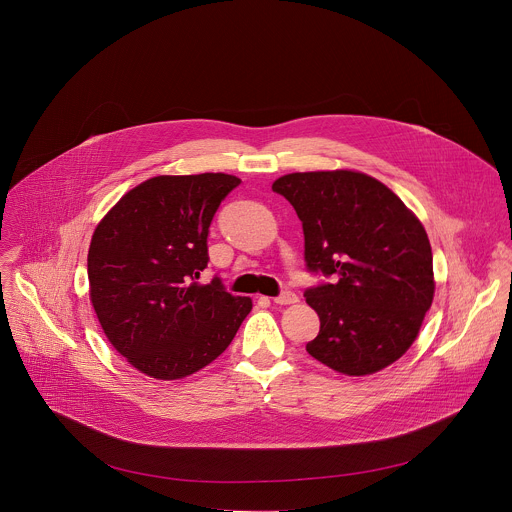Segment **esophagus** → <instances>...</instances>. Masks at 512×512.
<instances>
[{
  "instance_id": "34e87169",
  "label": "esophagus",
  "mask_w": 512,
  "mask_h": 512,
  "mask_svg": "<svg viewBox=\"0 0 512 512\" xmlns=\"http://www.w3.org/2000/svg\"><path fill=\"white\" fill-rule=\"evenodd\" d=\"M277 305H293V303H297L299 301V297H297V293H293V291H283L279 297H275L273 299Z\"/></svg>"
}]
</instances>
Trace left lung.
<instances>
[{
    "label": "left lung",
    "mask_w": 512,
    "mask_h": 512,
    "mask_svg": "<svg viewBox=\"0 0 512 512\" xmlns=\"http://www.w3.org/2000/svg\"><path fill=\"white\" fill-rule=\"evenodd\" d=\"M273 191L303 223L307 269L333 279L305 291L321 321L307 353L351 377L401 359L435 295L421 221L387 185L359 171L289 173Z\"/></svg>",
    "instance_id": "8db88e82"
}]
</instances>
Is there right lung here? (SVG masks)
<instances>
[{
	"mask_svg": "<svg viewBox=\"0 0 512 512\" xmlns=\"http://www.w3.org/2000/svg\"><path fill=\"white\" fill-rule=\"evenodd\" d=\"M235 175H159L101 219L87 253L89 295L109 343L137 371L173 381L215 361L253 303L219 277L199 285L207 235Z\"/></svg>",
	"mask_w": 512,
	"mask_h": 512,
	"instance_id": "right-lung-1",
	"label": "right lung"
}]
</instances>
